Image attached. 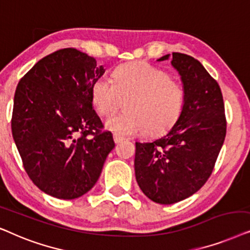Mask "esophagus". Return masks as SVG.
Listing matches in <instances>:
<instances>
[{
  "label": "esophagus",
  "mask_w": 250,
  "mask_h": 250,
  "mask_svg": "<svg viewBox=\"0 0 250 250\" xmlns=\"http://www.w3.org/2000/svg\"><path fill=\"white\" fill-rule=\"evenodd\" d=\"M113 139H114V142L116 143V144H118V143L122 142L125 138L121 137V136H119V135H114V136H113Z\"/></svg>",
  "instance_id": "1"
}]
</instances>
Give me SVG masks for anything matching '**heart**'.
<instances>
[{"label": "heart", "mask_w": 250, "mask_h": 250, "mask_svg": "<svg viewBox=\"0 0 250 250\" xmlns=\"http://www.w3.org/2000/svg\"><path fill=\"white\" fill-rule=\"evenodd\" d=\"M113 82L96 79L91 101L103 116L112 115L125 99V112L108 118L105 127L115 134L132 136L146 132L156 137L170 130L181 118L185 90L181 82L164 69L144 62L119 66L112 73Z\"/></svg>", "instance_id": "heart-1"}]
</instances>
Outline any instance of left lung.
Wrapping results in <instances>:
<instances>
[{"mask_svg": "<svg viewBox=\"0 0 250 250\" xmlns=\"http://www.w3.org/2000/svg\"><path fill=\"white\" fill-rule=\"evenodd\" d=\"M178 72L185 90L181 118L152 143H136L135 175L152 201L171 205L191 197L211 175L226 135L218 83L197 59L172 52L159 58Z\"/></svg>", "mask_w": 250, "mask_h": 250, "instance_id": "8db88e82", "label": "left lung"}]
</instances>
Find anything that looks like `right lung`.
Instances as JSON below:
<instances>
[{"label": "right lung", "mask_w": 250, "mask_h": 250, "mask_svg": "<svg viewBox=\"0 0 250 250\" xmlns=\"http://www.w3.org/2000/svg\"><path fill=\"white\" fill-rule=\"evenodd\" d=\"M104 72L94 57L66 48L36 62L17 85L13 139L29 178L53 198L90 191L114 148L91 101L92 83Z\"/></svg>", "instance_id": "obj_1"}]
</instances>
